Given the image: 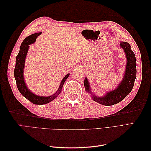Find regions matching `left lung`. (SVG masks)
Here are the masks:
<instances>
[{"label":"left lung","instance_id":"obj_1","mask_svg":"<svg viewBox=\"0 0 151 151\" xmlns=\"http://www.w3.org/2000/svg\"><path fill=\"white\" fill-rule=\"evenodd\" d=\"M120 47L125 52L127 58V65L123 79L118 85L116 88L106 93L104 96L99 97L91 92L90 85L87 77L84 79L85 90L91 94V98L94 101L105 106L115 104L124 99L133 89L136 78L135 56L134 53L132 51L130 45L125 42H122L120 43Z\"/></svg>","mask_w":151,"mask_h":151}]
</instances>
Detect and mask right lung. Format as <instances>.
Instances as JSON below:
<instances>
[{
    "label": "right lung",
    "mask_w": 151,
    "mask_h": 151,
    "mask_svg": "<svg viewBox=\"0 0 151 151\" xmlns=\"http://www.w3.org/2000/svg\"><path fill=\"white\" fill-rule=\"evenodd\" d=\"M41 34H42V32L32 34L23 40V42L21 45L19 52L16 57V67L14 68V77L18 90L24 98L35 104H45L51 102L53 99H55L61 93L63 85L70 74H68L63 77L57 92L53 95L49 96H40L35 94L31 92L30 90L28 88L24 78V69L26 57L29 47V45L35 42L36 38Z\"/></svg>",
    "instance_id": "1"
}]
</instances>
